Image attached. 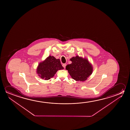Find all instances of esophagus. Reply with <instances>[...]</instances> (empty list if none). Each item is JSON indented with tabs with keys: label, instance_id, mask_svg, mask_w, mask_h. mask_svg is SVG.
<instances>
[{
	"label": "esophagus",
	"instance_id": "esophagus-1",
	"mask_svg": "<svg viewBox=\"0 0 130 130\" xmlns=\"http://www.w3.org/2000/svg\"><path fill=\"white\" fill-rule=\"evenodd\" d=\"M66 63H63V64H62V66L63 67V68H65V67H66Z\"/></svg>",
	"mask_w": 130,
	"mask_h": 130
}]
</instances>
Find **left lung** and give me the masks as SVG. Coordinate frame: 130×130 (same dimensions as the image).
<instances>
[{
    "mask_svg": "<svg viewBox=\"0 0 130 130\" xmlns=\"http://www.w3.org/2000/svg\"><path fill=\"white\" fill-rule=\"evenodd\" d=\"M70 61L72 63L67 65L66 69L75 81L84 82L92 74L93 67L87 58L76 56L70 58Z\"/></svg>",
    "mask_w": 130,
    "mask_h": 130,
    "instance_id": "obj_1",
    "label": "left lung"
}]
</instances>
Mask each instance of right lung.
<instances>
[{
	"label": "right lung",
	"instance_id": "right-lung-1",
	"mask_svg": "<svg viewBox=\"0 0 130 130\" xmlns=\"http://www.w3.org/2000/svg\"><path fill=\"white\" fill-rule=\"evenodd\" d=\"M63 69L59 59H56L53 56H49L38 64L36 72L41 78L47 80L54 77L58 70Z\"/></svg>",
	"mask_w": 130,
	"mask_h": 130
}]
</instances>
